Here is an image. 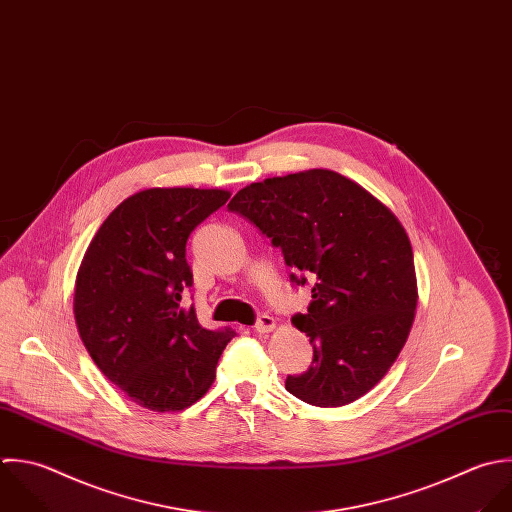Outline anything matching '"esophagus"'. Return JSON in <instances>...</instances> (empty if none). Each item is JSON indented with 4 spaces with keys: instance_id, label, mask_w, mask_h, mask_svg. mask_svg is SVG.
Segmentation results:
<instances>
[{
    "instance_id": "1",
    "label": "esophagus",
    "mask_w": 512,
    "mask_h": 512,
    "mask_svg": "<svg viewBox=\"0 0 512 512\" xmlns=\"http://www.w3.org/2000/svg\"><path fill=\"white\" fill-rule=\"evenodd\" d=\"M275 327H277V321H275L273 317H269V315H261V317L257 319V323H255V331H257L259 335H267V333L275 331Z\"/></svg>"
}]
</instances>
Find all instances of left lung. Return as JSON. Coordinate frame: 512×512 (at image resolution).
<instances>
[{
    "mask_svg": "<svg viewBox=\"0 0 512 512\" xmlns=\"http://www.w3.org/2000/svg\"><path fill=\"white\" fill-rule=\"evenodd\" d=\"M281 247L291 281L313 283V301L291 323L307 333L313 363L285 389L315 407L367 395L397 361L417 309L409 235L397 215L331 169L269 177L227 205Z\"/></svg>",
    "mask_w": 512,
    "mask_h": 512,
    "instance_id": "1",
    "label": "left lung"
}]
</instances>
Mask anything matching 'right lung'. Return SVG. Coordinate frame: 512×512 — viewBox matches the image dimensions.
Returning a JSON list of instances; mask_svg holds the SVG:
<instances>
[{"label": "right lung", "instance_id": "1", "mask_svg": "<svg viewBox=\"0 0 512 512\" xmlns=\"http://www.w3.org/2000/svg\"><path fill=\"white\" fill-rule=\"evenodd\" d=\"M229 197L225 189H143L109 213L83 255L73 291L79 337L139 407L175 413L197 403L235 337L201 327L181 301L193 287L187 239Z\"/></svg>", "mask_w": 512, "mask_h": 512}]
</instances>
